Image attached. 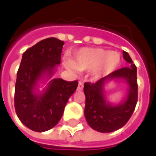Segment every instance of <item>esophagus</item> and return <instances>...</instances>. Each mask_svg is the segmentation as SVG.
Listing matches in <instances>:
<instances>
[{"label":"esophagus","mask_w":156,"mask_h":156,"mask_svg":"<svg viewBox=\"0 0 156 156\" xmlns=\"http://www.w3.org/2000/svg\"><path fill=\"white\" fill-rule=\"evenodd\" d=\"M83 83H82V82H79V83H78V90H83Z\"/></svg>","instance_id":"obj_1"}]
</instances>
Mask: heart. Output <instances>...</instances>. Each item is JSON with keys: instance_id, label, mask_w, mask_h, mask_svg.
Returning a JSON list of instances; mask_svg holds the SVG:
<instances>
[{"instance_id": "heart-1", "label": "heart", "mask_w": 156, "mask_h": 156, "mask_svg": "<svg viewBox=\"0 0 156 156\" xmlns=\"http://www.w3.org/2000/svg\"><path fill=\"white\" fill-rule=\"evenodd\" d=\"M120 60V55L117 51L103 48H84L76 51L72 60L65 59L63 63L71 70H93L95 78H100L115 71Z\"/></svg>"}]
</instances>
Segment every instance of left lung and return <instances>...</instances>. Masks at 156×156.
I'll use <instances>...</instances> for the list:
<instances>
[{"label":"left lung","instance_id":"left-lung-1","mask_svg":"<svg viewBox=\"0 0 156 156\" xmlns=\"http://www.w3.org/2000/svg\"><path fill=\"white\" fill-rule=\"evenodd\" d=\"M123 58L129 67L113 72L95 83H84L85 119L88 125L98 132L109 133L123 127L137 103V68L128 52L123 51ZM113 81L122 82L127 89L126 95L119 104L110 102L105 95V86Z\"/></svg>","mask_w":156,"mask_h":156}]
</instances>
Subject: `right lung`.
<instances>
[{
  "label": "right lung",
  "mask_w": 156,
  "mask_h": 156,
  "mask_svg": "<svg viewBox=\"0 0 156 156\" xmlns=\"http://www.w3.org/2000/svg\"><path fill=\"white\" fill-rule=\"evenodd\" d=\"M63 44L49 37L22 54L15 86V109L22 124L36 132L49 130L58 124L78 87L77 81L51 79L61 62ZM45 83L47 86L41 91L39 88Z\"/></svg>",
  "instance_id": "obj_1"
}]
</instances>
